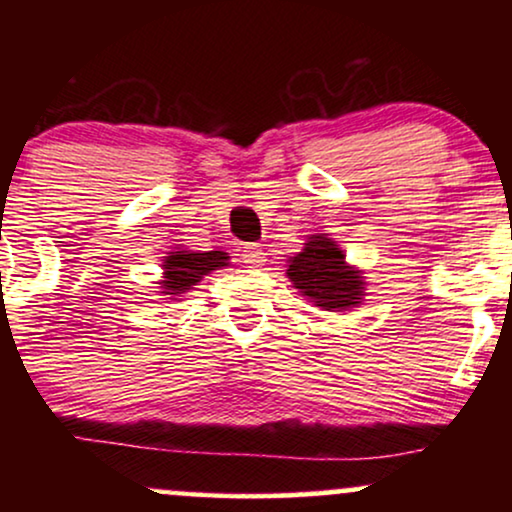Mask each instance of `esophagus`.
I'll return each instance as SVG.
<instances>
[{"label":"esophagus","mask_w":512,"mask_h":512,"mask_svg":"<svg viewBox=\"0 0 512 512\" xmlns=\"http://www.w3.org/2000/svg\"><path fill=\"white\" fill-rule=\"evenodd\" d=\"M240 260L245 264H252V267H260L264 262V250L260 245H245V248L240 250Z\"/></svg>","instance_id":"1"}]
</instances>
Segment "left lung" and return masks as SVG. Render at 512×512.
I'll return each instance as SVG.
<instances>
[{
    "mask_svg": "<svg viewBox=\"0 0 512 512\" xmlns=\"http://www.w3.org/2000/svg\"><path fill=\"white\" fill-rule=\"evenodd\" d=\"M286 276L301 296L322 310H349L361 303L366 281L358 269L346 264V255L325 233L310 236L305 248L289 260Z\"/></svg>",
    "mask_w": 512,
    "mask_h": 512,
    "instance_id": "1",
    "label": "left lung"
}]
</instances>
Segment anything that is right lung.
Returning <instances> with one entry per match:
<instances>
[{
	"label": "right lung",
	"instance_id": "add662e5",
	"mask_svg": "<svg viewBox=\"0 0 512 512\" xmlns=\"http://www.w3.org/2000/svg\"><path fill=\"white\" fill-rule=\"evenodd\" d=\"M163 279L161 293L166 296H180L187 293L192 286H197L204 276L214 272V269L228 267V252L223 250H175L168 252V257L163 260Z\"/></svg>",
	"mask_w": 512,
	"mask_h": 512
}]
</instances>
